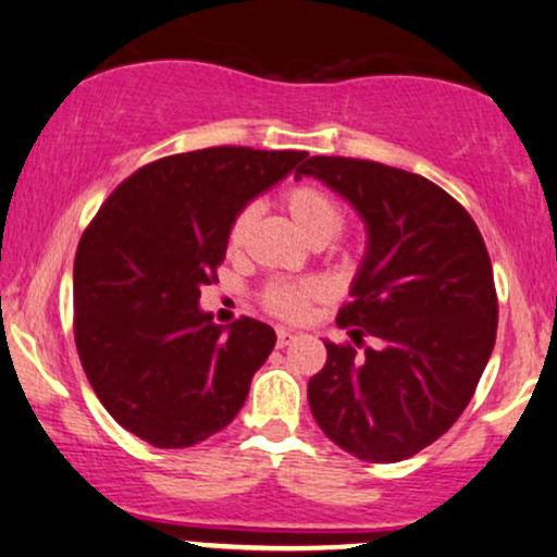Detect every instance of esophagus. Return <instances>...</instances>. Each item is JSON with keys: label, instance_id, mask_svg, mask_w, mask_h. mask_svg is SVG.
Listing matches in <instances>:
<instances>
[{"label": "esophagus", "instance_id": "esophagus-1", "mask_svg": "<svg viewBox=\"0 0 557 557\" xmlns=\"http://www.w3.org/2000/svg\"><path fill=\"white\" fill-rule=\"evenodd\" d=\"M297 338V335H294L292 331H286V327H278L276 331V343H278V348H284V346H289V343Z\"/></svg>", "mask_w": 557, "mask_h": 557}]
</instances>
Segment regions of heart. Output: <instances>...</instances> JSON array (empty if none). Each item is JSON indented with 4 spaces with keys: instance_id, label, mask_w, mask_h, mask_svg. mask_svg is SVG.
Here are the masks:
<instances>
[{
    "instance_id": "b5f03b06",
    "label": "heart",
    "mask_w": 557,
    "mask_h": 557,
    "mask_svg": "<svg viewBox=\"0 0 557 557\" xmlns=\"http://www.w3.org/2000/svg\"><path fill=\"white\" fill-rule=\"evenodd\" d=\"M281 206H284L292 224L297 226V232L307 239V243H327V239L341 230V206L325 188H320V185H292V188H286L284 196H281ZM252 219H256L252 209H243L235 219H232L230 235H226V243H230L232 250H237V247L245 243L247 230L252 226ZM318 297L320 289L314 284H276L265 292V307L284 320H299L305 318L310 301Z\"/></svg>"
}]
</instances>
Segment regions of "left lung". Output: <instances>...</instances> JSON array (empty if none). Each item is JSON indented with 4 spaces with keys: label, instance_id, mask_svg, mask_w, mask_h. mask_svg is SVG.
<instances>
[{
    "label": "left lung",
    "instance_id": "1",
    "mask_svg": "<svg viewBox=\"0 0 557 557\" xmlns=\"http://www.w3.org/2000/svg\"><path fill=\"white\" fill-rule=\"evenodd\" d=\"M318 177L354 206L367 252L338 325L359 354L325 341L327 361L307 384L325 436L363 462H400L462 416L493 354L498 299L480 230L436 183L346 157H310Z\"/></svg>",
    "mask_w": 557,
    "mask_h": 557
}]
</instances>
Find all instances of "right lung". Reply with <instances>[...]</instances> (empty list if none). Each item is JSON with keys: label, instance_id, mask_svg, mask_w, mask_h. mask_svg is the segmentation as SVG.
I'll use <instances>...</instances> for the list:
<instances>
[{"label": "right lung", "instance_id": "obj_1", "mask_svg": "<svg viewBox=\"0 0 557 557\" xmlns=\"http://www.w3.org/2000/svg\"><path fill=\"white\" fill-rule=\"evenodd\" d=\"M307 152L211 147L157 160L100 206L74 258V341L95 395L160 449L214 436L276 346L265 322L198 307L230 224Z\"/></svg>", "mask_w": 557, "mask_h": 557}]
</instances>
